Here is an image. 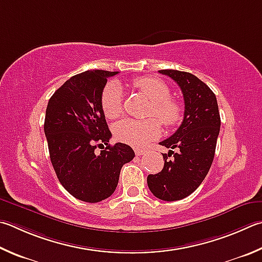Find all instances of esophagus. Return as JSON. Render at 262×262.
I'll return each instance as SVG.
<instances>
[{
  "instance_id": "34e87169",
  "label": "esophagus",
  "mask_w": 262,
  "mask_h": 262,
  "mask_svg": "<svg viewBox=\"0 0 262 262\" xmlns=\"http://www.w3.org/2000/svg\"><path fill=\"white\" fill-rule=\"evenodd\" d=\"M134 151H135V154H136V156H137V157L142 156V155H143L144 152H145L143 149H139V147H136V149H135Z\"/></svg>"
}]
</instances>
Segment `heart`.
<instances>
[{
  "mask_svg": "<svg viewBox=\"0 0 262 262\" xmlns=\"http://www.w3.org/2000/svg\"><path fill=\"white\" fill-rule=\"evenodd\" d=\"M134 85L151 101L149 116L159 119L163 125L174 126L181 118V106L170 99L168 85L155 77H140L134 80ZM123 94L118 83H108L103 90L101 105L104 116L110 120L120 117L122 112ZM161 128L156 119L133 120L126 119L115 127V134L119 140L133 146H144L160 135Z\"/></svg>",
  "mask_w": 262,
  "mask_h": 262,
  "instance_id": "heart-1",
  "label": "heart"
}]
</instances>
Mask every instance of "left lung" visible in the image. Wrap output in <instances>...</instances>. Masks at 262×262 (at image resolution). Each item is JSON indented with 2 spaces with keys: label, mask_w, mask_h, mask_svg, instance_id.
<instances>
[{
  "label": "left lung",
  "mask_w": 262,
  "mask_h": 262,
  "mask_svg": "<svg viewBox=\"0 0 262 262\" xmlns=\"http://www.w3.org/2000/svg\"><path fill=\"white\" fill-rule=\"evenodd\" d=\"M159 73L179 84L184 98V117L178 130L159 143L169 149L168 154H163L164 168L150 174L146 181L157 198L174 202L191 194L205 179L215 154L221 120L215 95L196 75L177 70ZM168 156L173 158L168 160Z\"/></svg>",
  "instance_id": "8db88e82"
}]
</instances>
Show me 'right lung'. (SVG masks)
I'll list each match as a JSON object with an SVG mask.
<instances>
[{
  "label": "right lung",
  "mask_w": 262,
  "mask_h": 262,
  "mask_svg": "<svg viewBox=\"0 0 262 262\" xmlns=\"http://www.w3.org/2000/svg\"><path fill=\"white\" fill-rule=\"evenodd\" d=\"M118 72L85 71L70 78L50 97L45 134L60 184L73 197L98 203L115 192L121 167L134 158L129 145H110L101 99L107 78ZM101 154L96 147H103Z\"/></svg>",
  "instance_id": "add662e5"
}]
</instances>
